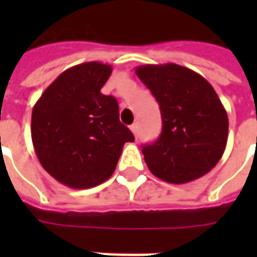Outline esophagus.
<instances>
[{
	"label": "esophagus",
	"mask_w": 257,
	"mask_h": 257,
	"mask_svg": "<svg viewBox=\"0 0 257 257\" xmlns=\"http://www.w3.org/2000/svg\"><path fill=\"white\" fill-rule=\"evenodd\" d=\"M131 131H132V134L135 135V138H138V134H139V125H138V123H132V125H131Z\"/></svg>",
	"instance_id": "34e87169"
}]
</instances>
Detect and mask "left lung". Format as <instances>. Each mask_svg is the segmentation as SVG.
Segmentation results:
<instances>
[{
    "mask_svg": "<svg viewBox=\"0 0 257 257\" xmlns=\"http://www.w3.org/2000/svg\"><path fill=\"white\" fill-rule=\"evenodd\" d=\"M136 75L160 104L162 132L142 153L153 175L182 184L204 176L226 150L228 117L206 79L175 63L145 64Z\"/></svg>",
    "mask_w": 257,
    "mask_h": 257,
    "instance_id": "obj_1",
    "label": "left lung"
}]
</instances>
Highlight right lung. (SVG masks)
<instances>
[{
	"instance_id": "add662e5",
	"label": "right lung",
	"mask_w": 257,
	"mask_h": 257,
	"mask_svg": "<svg viewBox=\"0 0 257 257\" xmlns=\"http://www.w3.org/2000/svg\"><path fill=\"white\" fill-rule=\"evenodd\" d=\"M99 62L67 68L33 107L31 139L42 168L71 189H90L111 176L122 147L134 142L119 122L115 97L100 89L111 75Z\"/></svg>"
}]
</instances>
